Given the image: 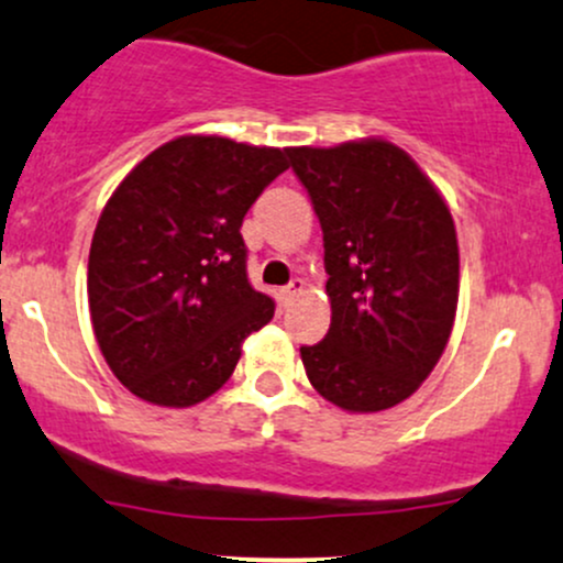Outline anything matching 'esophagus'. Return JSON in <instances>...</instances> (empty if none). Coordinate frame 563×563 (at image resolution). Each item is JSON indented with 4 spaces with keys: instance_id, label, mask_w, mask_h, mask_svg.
<instances>
[{
    "instance_id": "34e87169",
    "label": "esophagus",
    "mask_w": 563,
    "mask_h": 563,
    "mask_svg": "<svg viewBox=\"0 0 563 563\" xmlns=\"http://www.w3.org/2000/svg\"><path fill=\"white\" fill-rule=\"evenodd\" d=\"M302 289H306V282L292 279L287 284V287L279 289V298H282V302H289V300L298 298V295H302Z\"/></svg>"
}]
</instances>
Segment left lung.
<instances>
[{
	"mask_svg": "<svg viewBox=\"0 0 563 563\" xmlns=\"http://www.w3.org/2000/svg\"><path fill=\"white\" fill-rule=\"evenodd\" d=\"M324 231L332 321L302 345L308 380L345 412H383L420 388L450 343L460 250L450 207L383 137L287 148Z\"/></svg>",
	"mask_w": 563,
	"mask_h": 563,
	"instance_id": "8db88e82",
	"label": "left lung"
}]
</instances>
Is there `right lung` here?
Masks as SVG:
<instances>
[{
    "label": "right lung",
    "instance_id": "add662e5",
    "mask_svg": "<svg viewBox=\"0 0 563 563\" xmlns=\"http://www.w3.org/2000/svg\"><path fill=\"white\" fill-rule=\"evenodd\" d=\"M287 156L180 135L130 169L100 212L87 263L95 340L117 380L156 407L223 388L242 343L274 319L247 282L242 220Z\"/></svg>",
    "mask_w": 563,
    "mask_h": 563
}]
</instances>
